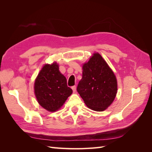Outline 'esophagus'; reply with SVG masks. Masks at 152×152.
I'll list each match as a JSON object with an SVG mask.
<instances>
[{
    "instance_id": "obj_1",
    "label": "esophagus",
    "mask_w": 152,
    "mask_h": 152,
    "mask_svg": "<svg viewBox=\"0 0 152 152\" xmlns=\"http://www.w3.org/2000/svg\"><path fill=\"white\" fill-rule=\"evenodd\" d=\"M72 90H73V93H75V92H76V86H72Z\"/></svg>"
}]
</instances>
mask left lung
Masks as SVG:
<instances>
[{"mask_svg":"<svg viewBox=\"0 0 152 152\" xmlns=\"http://www.w3.org/2000/svg\"><path fill=\"white\" fill-rule=\"evenodd\" d=\"M77 90L87 107L94 111H104L113 103L117 93V79L99 53H94L82 66Z\"/></svg>","mask_w":152,"mask_h":152,"instance_id":"obj_1","label":"left lung"}]
</instances>
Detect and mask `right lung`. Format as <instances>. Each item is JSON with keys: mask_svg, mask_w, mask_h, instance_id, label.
<instances>
[{"mask_svg": "<svg viewBox=\"0 0 152 152\" xmlns=\"http://www.w3.org/2000/svg\"><path fill=\"white\" fill-rule=\"evenodd\" d=\"M72 92L56 62L44 65L35 81L34 93L37 100L49 112H53L60 108Z\"/></svg>", "mask_w": 152, "mask_h": 152, "instance_id": "right-lung-1", "label": "right lung"}]
</instances>
